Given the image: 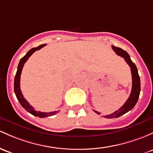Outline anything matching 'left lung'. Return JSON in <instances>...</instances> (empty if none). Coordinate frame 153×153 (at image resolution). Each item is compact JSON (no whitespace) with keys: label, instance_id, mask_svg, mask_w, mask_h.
<instances>
[{"label":"left lung","instance_id":"8db88e82","mask_svg":"<svg viewBox=\"0 0 153 153\" xmlns=\"http://www.w3.org/2000/svg\"><path fill=\"white\" fill-rule=\"evenodd\" d=\"M112 49L114 50V51L117 53L118 56H120L121 57L124 58L125 61L126 62L127 64L130 66L131 68V75H132V88H131V94L129 96L128 99L127 100V101L126 102V103L120 107L119 110H117V111L114 112L113 113L110 114V115H104V117H106V118H114V117H118L121 115H124L125 113L130 111L133 107L135 106V105L137 104V101H138V99L139 97V94H140V90H141V85H140V78H139V75L138 74V70H137V67H136L135 64L131 59L130 56L128 55V53L126 51H124L122 48H118V47H115L114 46H112ZM96 113L100 115V112L94 110Z\"/></svg>","mask_w":153,"mask_h":153}]
</instances>
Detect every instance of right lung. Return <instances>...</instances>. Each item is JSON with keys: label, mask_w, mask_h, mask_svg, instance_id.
I'll list each match as a JSON object with an SVG mask.
<instances>
[{"label": "right lung", "mask_w": 153, "mask_h": 153, "mask_svg": "<svg viewBox=\"0 0 153 153\" xmlns=\"http://www.w3.org/2000/svg\"><path fill=\"white\" fill-rule=\"evenodd\" d=\"M46 46V44L40 45L39 46L36 47V48H33L30 50L27 53L25 54V56H23L22 58L20 59L19 65H18L17 68V71H16V75H15L14 78V93L16 94V98L19 100V103L21 104V105L22 106L25 110L27 112H29L30 113H31L32 115H35V116H38L39 117H46L48 116H51V115H55V114L57 113V111H53V112H37L36 110H34L33 107L28 103L27 101L24 98L22 94L21 89H20V76H21V73L23 67H24L25 63L26 62L27 60L29 59V57L34 53L35 51L37 50L41 49V48H43V46Z\"/></svg>", "instance_id": "add662e5"}]
</instances>
